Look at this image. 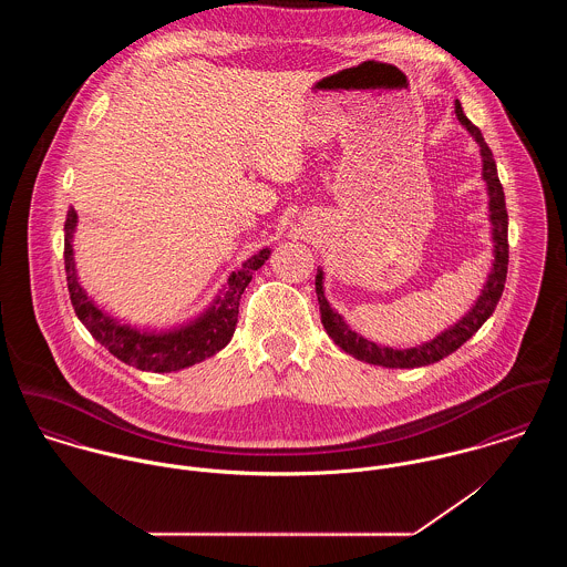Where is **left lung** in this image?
<instances>
[{
  "instance_id": "obj_1",
  "label": "left lung",
  "mask_w": 567,
  "mask_h": 567,
  "mask_svg": "<svg viewBox=\"0 0 567 567\" xmlns=\"http://www.w3.org/2000/svg\"><path fill=\"white\" fill-rule=\"evenodd\" d=\"M454 111H456L458 122L478 142L481 155H483V176L486 181L488 212H491V225H493V255H495L493 268L488 272L485 290L481 292L476 306L458 323L441 331L434 340L423 342L412 349L382 347V344H375V342L362 338L360 333L351 331V327L342 321V317L329 308L323 292V270H319L317 272V297H319V306H321V323H323L324 331L342 351H347L349 355L364 360L369 364H378V367H386V369H414V367H425V364H434V362L443 360L445 355L454 353L461 344H465L485 324L504 292L506 270H508V214H506V203H504V189L497 178L493 153L488 151L481 128L467 120L458 100L454 104Z\"/></svg>"
}]
</instances>
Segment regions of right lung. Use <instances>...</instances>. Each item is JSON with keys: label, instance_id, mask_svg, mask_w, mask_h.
Here are the masks:
<instances>
[{"label": "right lung", "instance_id": "right-lung-1", "mask_svg": "<svg viewBox=\"0 0 567 567\" xmlns=\"http://www.w3.org/2000/svg\"><path fill=\"white\" fill-rule=\"evenodd\" d=\"M76 209L70 207L65 220V272H68V290L74 306L76 317L89 329V333L104 344L117 360L153 373H169L203 362L212 358L220 349H225L236 331L240 297L244 288L250 284L252 275L268 259L270 250L261 248L250 259H246L243 268L234 272L227 281L225 292L214 301V306L196 321L183 324L174 331L151 333L137 331L128 324H120L115 319L106 317L82 290L76 264H74V229H76Z\"/></svg>", "mask_w": 567, "mask_h": 567}]
</instances>
